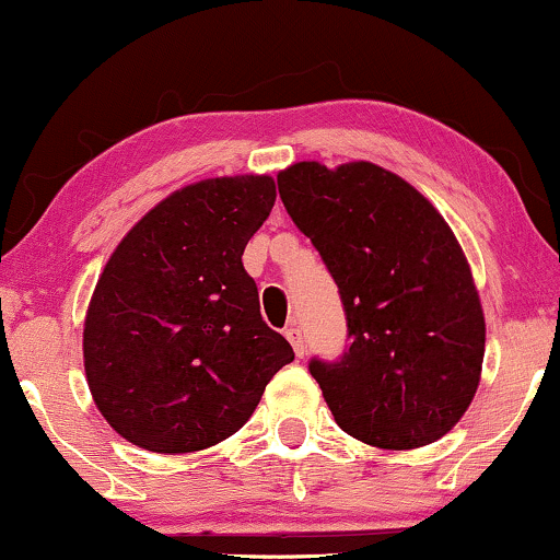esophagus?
<instances>
[{"mask_svg": "<svg viewBox=\"0 0 560 560\" xmlns=\"http://www.w3.org/2000/svg\"><path fill=\"white\" fill-rule=\"evenodd\" d=\"M284 336L289 339V345L294 347V354H298V357H305L307 349H305V339H302V331H300V328H298V326H289L287 331H284Z\"/></svg>", "mask_w": 560, "mask_h": 560, "instance_id": "34e87169", "label": "esophagus"}]
</instances>
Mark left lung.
<instances>
[{"label": "left lung", "instance_id": "8db88e82", "mask_svg": "<svg viewBox=\"0 0 560 560\" xmlns=\"http://www.w3.org/2000/svg\"><path fill=\"white\" fill-rule=\"evenodd\" d=\"M276 179L345 305L347 352L310 360L334 420L378 448L446 435L475 399L485 354L482 305L451 226L370 161H300Z\"/></svg>", "mask_w": 560, "mask_h": 560}]
</instances>
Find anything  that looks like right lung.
<instances>
[{
	"label": "right lung",
	"instance_id": "add662e5",
	"mask_svg": "<svg viewBox=\"0 0 560 560\" xmlns=\"http://www.w3.org/2000/svg\"><path fill=\"white\" fill-rule=\"evenodd\" d=\"M273 200L266 174L195 182L112 253L88 305L83 360L98 412L125 441L156 454L215 446L294 360L242 266Z\"/></svg>",
	"mask_w": 560,
	"mask_h": 560
}]
</instances>
